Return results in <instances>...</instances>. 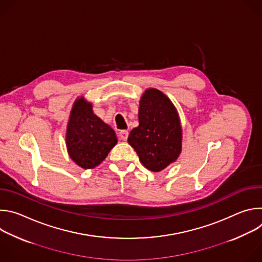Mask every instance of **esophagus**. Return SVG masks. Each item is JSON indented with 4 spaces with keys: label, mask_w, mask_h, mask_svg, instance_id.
Returning a JSON list of instances; mask_svg holds the SVG:
<instances>
[{
    "label": "esophagus",
    "mask_w": 262,
    "mask_h": 262,
    "mask_svg": "<svg viewBox=\"0 0 262 262\" xmlns=\"http://www.w3.org/2000/svg\"><path fill=\"white\" fill-rule=\"evenodd\" d=\"M119 138L123 141H126L128 138V132L127 130H120L119 132Z\"/></svg>",
    "instance_id": "obj_1"
}]
</instances>
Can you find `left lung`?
Wrapping results in <instances>:
<instances>
[{"instance_id": "8db88e82", "label": "left lung", "mask_w": 262, "mask_h": 262, "mask_svg": "<svg viewBox=\"0 0 262 262\" xmlns=\"http://www.w3.org/2000/svg\"><path fill=\"white\" fill-rule=\"evenodd\" d=\"M141 163L160 172L176 161L181 151V126L171 100L157 89H148L140 100L139 126L127 139Z\"/></svg>"}]
</instances>
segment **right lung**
<instances>
[{
    "instance_id": "1",
    "label": "right lung",
    "mask_w": 262,
    "mask_h": 262,
    "mask_svg": "<svg viewBox=\"0 0 262 262\" xmlns=\"http://www.w3.org/2000/svg\"><path fill=\"white\" fill-rule=\"evenodd\" d=\"M117 143L115 132L98 118L92 104L79 98L73 104L66 132L71 160L83 169L98 166Z\"/></svg>"
}]
</instances>
